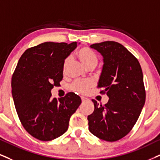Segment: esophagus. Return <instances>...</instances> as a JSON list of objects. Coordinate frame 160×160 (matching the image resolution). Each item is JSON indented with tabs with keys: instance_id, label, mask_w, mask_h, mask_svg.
I'll list each match as a JSON object with an SVG mask.
<instances>
[{
	"instance_id": "34e87169",
	"label": "esophagus",
	"mask_w": 160,
	"mask_h": 160,
	"mask_svg": "<svg viewBox=\"0 0 160 160\" xmlns=\"http://www.w3.org/2000/svg\"><path fill=\"white\" fill-rule=\"evenodd\" d=\"M81 98H82V102H86V101H88V98H85V97H84V96H82V97H81Z\"/></svg>"
}]
</instances>
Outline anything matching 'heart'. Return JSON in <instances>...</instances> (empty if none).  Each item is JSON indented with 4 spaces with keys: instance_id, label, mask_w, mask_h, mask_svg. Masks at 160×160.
I'll list each match as a JSON object with an SVG mask.
<instances>
[{
    "instance_id": "heart-1",
    "label": "heart",
    "mask_w": 160,
    "mask_h": 160,
    "mask_svg": "<svg viewBox=\"0 0 160 160\" xmlns=\"http://www.w3.org/2000/svg\"><path fill=\"white\" fill-rule=\"evenodd\" d=\"M77 56L87 68H89L92 66L96 67L98 63V58L95 52L88 47H83L80 49L77 52ZM69 63H70V58L65 59L64 62V70L68 68ZM92 83L90 82H77L72 86V89L76 91L84 93V92H88L92 88Z\"/></svg>"
}]
</instances>
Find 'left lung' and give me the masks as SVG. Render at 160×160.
I'll return each instance as SVG.
<instances>
[{
  "label": "left lung",
  "instance_id": "left-lung-1",
  "mask_svg": "<svg viewBox=\"0 0 160 160\" xmlns=\"http://www.w3.org/2000/svg\"><path fill=\"white\" fill-rule=\"evenodd\" d=\"M90 47L103 57L98 88L109 100L104 105L92 100L89 131L99 139L115 142L131 131L145 105L142 71L137 59L119 43L104 41Z\"/></svg>",
  "mask_w": 160,
  "mask_h": 160
}]
</instances>
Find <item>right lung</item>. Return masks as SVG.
<instances>
[{
    "mask_svg": "<svg viewBox=\"0 0 160 160\" xmlns=\"http://www.w3.org/2000/svg\"><path fill=\"white\" fill-rule=\"evenodd\" d=\"M77 45L44 42L27 49L12 77V95L20 121L39 140L50 141L64 134L70 116L82 103L74 92L58 101L51 98L53 86L59 85L63 78L64 60Z\"/></svg>",
    "mask_w": 160,
    "mask_h": 160,
    "instance_id": "obj_1",
    "label": "right lung"
}]
</instances>
